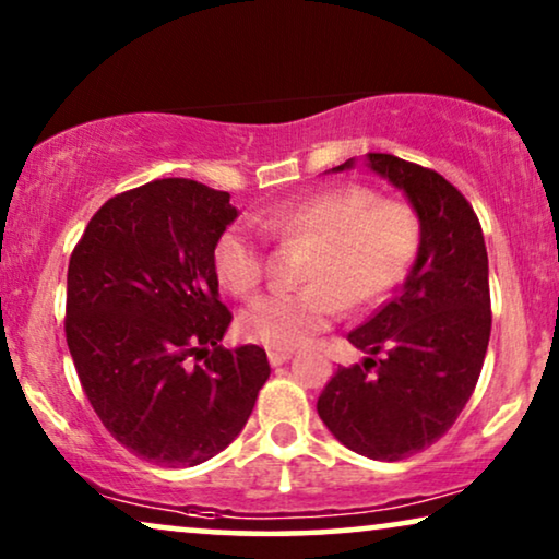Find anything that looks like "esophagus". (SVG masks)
Returning <instances> with one entry per match:
<instances>
[{"instance_id": "obj_1", "label": "esophagus", "mask_w": 559, "mask_h": 559, "mask_svg": "<svg viewBox=\"0 0 559 559\" xmlns=\"http://www.w3.org/2000/svg\"><path fill=\"white\" fill-rule=\"evenodd\" d=\"M266 356H270V364H272V366H282V364H285V361H287V358H289V356H293V350H282V348H270V354H266Z\"/></svg>"}]
</instances>
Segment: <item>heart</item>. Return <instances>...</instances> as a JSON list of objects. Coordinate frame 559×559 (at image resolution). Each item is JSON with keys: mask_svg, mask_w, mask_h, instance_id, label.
I'll return each instance as SVG.
<instances>
[{"mask_svg": "<svg viewBox=\"0 0 559 559\" xmlns=\"http://www.w3.org/2000/svg\"><path fill=\"white\" fill-rule=\"evenodd\" d=\"M257 226L282 243H308L297 293L259 297L241 312L243 338L270 348H295L348 310L379 305L415 264L423 221L402 198H377L366 186H335L257 216ZM213 270L236 297H251L266 280V249L249 228L228 226L213 247Z\"/></svg>", "mask_w": 559, "mask_h": 559, "instance_id": "b5f03b06", "label": "heart"}]
</instances>
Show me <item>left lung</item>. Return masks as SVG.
Returning <instances> with one entry per match:
<instances>
[{
  "label": "left lung",
  "mask_w": 559,
  "mask_h": 559,
  "mask_svg": "<svg viewBox=\"0 0 559 559\" xmlns=\"http://www.w3.org/2000/svg\"><path fill=\"white\" fill-rule=\"evenodd\" d=\"M369 165L407 193L423 243L400 293L348 333L371 356L338 366L318 415L354 453L392 463L438 442L468 404L491 338V289L480 221L461 190L386 152H369Z\"/></svg>",
  "instance_id": "left-lung-1"
}]
</instances>
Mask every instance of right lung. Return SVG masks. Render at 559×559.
I'll return each mask as SVG.
<instances>
[{"mask_svg": "<svg viewBox=\"0 0 559 559\" xmlns=\"http://www.w3.org/2000/svg\"><path fill=\"white\" fill-rule=\"evenodd\" d=\"M236 218L226 190L163 178L114 195L68 262L66 341L91 407L144 461L190 468L243 430L270 379L264 348L218 346L213 247Z\"/></svg>", "mask_w": 559, "mask_h": 559, "instance_id": "add662e5", "label": "right lung"}]
</instances>
